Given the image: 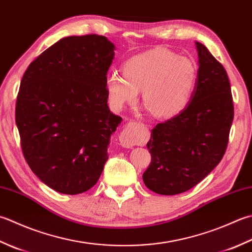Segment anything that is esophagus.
<instances>
[{
	"mask_svg": "<svg viewBox=\"0 0 252 252\" xmlns=\"http://www.w3.org/2000/svg\"><path fill=\"white\" fill-rule=\"evenodd\" d=\"M119 141L121 146L126 147V149H130V147L136 145L137 141H139V136H137L136 133V122L130 121L127 123L121 132Z\"/></svg>",
	"mask_w": 252,
	"mask_h": 252,
	"instance_id": "esophagus-1",
	"label": "esophagus"
}]
</instances>
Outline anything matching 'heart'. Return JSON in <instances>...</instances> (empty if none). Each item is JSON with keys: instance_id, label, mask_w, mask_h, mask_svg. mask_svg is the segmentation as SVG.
I'll return each instance as SVG.
<instances>
[{"instance_id": "obj_1", "label": "heart", "mask_w": 252, "mask_h": 252, "mask_svg": "<svg viewBox=\"0 0 252 252\" xmlns=\"http://www.w3.org/2000/svg\"><path fill=\"white\" fill-rule=\"evenodd\" d=\"M122 70L123 76L112 74L106 81L110 102L121 108L134 102L142 91L143 102L156 118H170L184 110L198 77L190 59L164 49L137 54Z\"/></svg>"}]
</instances>
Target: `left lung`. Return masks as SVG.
<instances>
[{
    "instance_id": "obj_1",
    "label": "left lung",
    "mask_w": 252,
    "mask_h": 252,
    "mask_svg": "<svg viewBox=\"0 0 252 252\" xmlns=\"http://www.w3.org/2000/svg\"><path fill=\"white\" fill-rule=\"evenodd\" d=\"M198 77L188 106L152 130L150 166L143 181L151 191L174 195L188 191L213 170L227 149L234 119L230 83L224 66L195 42Z\"/></svg>"
}]
</instances>
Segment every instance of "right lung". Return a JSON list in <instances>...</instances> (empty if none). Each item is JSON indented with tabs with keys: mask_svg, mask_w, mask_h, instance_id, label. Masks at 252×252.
<instances>
[{
	"mask_svg": "<svg viewBox=\"0 0 252 252\" xmlns=\"http://www.w3.org/2000/svg\"><path fill=\"white\" fill-rule=\"evenodd\" d=\"M115 46L96 33L70 36L29 64L15 120L25 159L51 189L80 194L97 184L122 118L107 105Z\"/></svg>",
	"mask_w": 252,
	"mask_h": 252,
	"instance_id": "1",
	"label": "right lung"
}]
</instances>
